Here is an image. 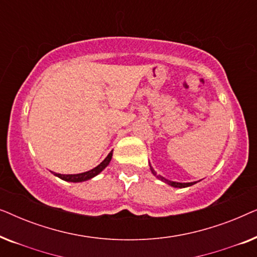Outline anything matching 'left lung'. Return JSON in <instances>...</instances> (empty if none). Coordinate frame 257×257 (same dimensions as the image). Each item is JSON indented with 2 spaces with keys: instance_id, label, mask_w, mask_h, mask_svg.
Returning a JSON list of instances; mask_svg holds the SVG:
<instances>
[{
  "instance_id": "1",
  "label": "left lung",
  "mask_w": 257,
  "mask_h": 257,
  "mask_svg": "<svg viewBox=\"0 0 257 257\" xmlns=\"http://www.w3.org/2000/svg\"><path fill=\"white\" fill-rule=\"evenodd\" d=\"M150 167H151V165H150ZM151 171H152L153 175H156V177H157L158 179H159V180L164 181V182H166V184H168L170 186H172V187L185 188V187H188V186H192V185H194V184H195V182H175V181H170V180H167V179H165L164 177H161V175H158V174H157V172L154 171L152 167H151Z\"/></svg>"
}]
</instances>
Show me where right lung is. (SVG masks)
<instances>
[{"label":"right lung","mask_w":257,"mask_h":257,"mask_svg":"<svg viewBox=\"0 0 257 257\" xmlns=\"http://www.w3.org/2000/svg\"><path fill=\"white\" fill-rule=\"evenodd\" d=\"M112 152L113 151H111L110 153H108V156L105 158V159L101 161V163L98 165L97 167L92 168V170L87 171V172H84V173H79V174H59V173H54L56 177H58L59 179H62V180L64 181H70V182H82V181H86V180H90V179H92L93 177H96L100 173L101 171L104 170L105 167L107 166L108 164H110V161L112 159Z\"/></svg>","instance_id":"1"}]
</instances>
